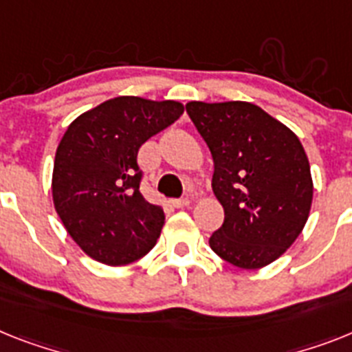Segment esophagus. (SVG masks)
Listing matches in <instances>:
<instances>
[{
  "label": "esophagus",
  "mask_w": 352,
  "mask_h": 352,
  "mask_svg": "<svg viewBox=\"0 0 352 352\" xmlns=\"http://www.w3.org/2000/svg\"><path fill=\"white\" fill-rule=\"evenodd\" d=\"M188 206H190V199H179V200H173V208H177V209L188 208Z\"/></svg>",
  "instance_id": "34e87169"
}]
</instances>
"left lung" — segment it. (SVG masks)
<instances>
[{
  "instance_id": "obj_1",
  "label": "left lung",
  "mask_w": 352,
  "mask_h": 352,
  "mask_svg": "<svg viewBox=\"0 0 352 352\" xmlns=\"http://www.w3.org/2000/svg\"><path fill=\"white\" fill-rule=\"evenodd\" d=\"M186 111L211 150V186L226 212L211 249L238 268L267 267L290 249L311 209L299 138L249 102H190Z\"/></svg>"
}]
</instances>
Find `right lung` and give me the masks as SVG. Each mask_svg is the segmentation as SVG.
<instances>
[{"mask_svg":"<svg viewBox=\"0 0 352 352\" xmlns=\"http://www.w3.org/2000/svg\"><path fill=\"white\" fill-rule=\"evenodd\" d=\"M182 112L184 105L173 100L118 96L67 126L53 162V206L89 258L120 267L155 245L164 211L141 195L138 152Z\"/></svg>","mask_w":352,"mask_h":352,"instance_id":"right-lung-1","label":"right lung"}]
</instances>
